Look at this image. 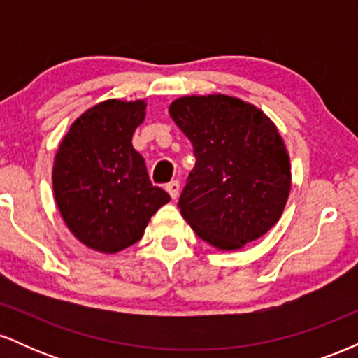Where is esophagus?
<instances>
[{
    "label": "esophagus",
    "instance_id": "obj_1",
    "mask_svg": "<svg viewBox=\"0 0 358 358\" xmlns=\"http://www.w3.org/2000/svg\"><path fill=\"white\" fill-rule=\"evenodd\" d=\"M166 192L170 193V196H171V199L175 200L176 196H178V192H180V183L176 182V180H175V182H170V183L166 185Z\"/></svg>",
    "mask_w": 358,
    "mask_h": 358
}]
</instances>
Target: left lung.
Listing matches in <instances>:
<instances>
[{"label":"left lung","mask_w":358,"mask_h":358,"mask_svg":"<svg viewBox=\"0 0 358 358\" xmlns=\"http://www.w3.org/2000/svg\"><path fill=\"white\" fill-rule=\"evenodd\" d=\"M170 116L196 158L178 202L196 236L236 250L274 227L291 190L289 155L276 124L224 94L180 97Z\"/></svg>","instance_id":"obj_1"}]
</instances>
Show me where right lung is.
I'll return each mask as SVG.
<instances>
[{
  "label": "right lung",
  "instance_id": "add662e5",
  "mask_svg": "<svg viewBox=\"0 0 358 358\" xmlns=\"http://www.w3.org/2000/svg\"><path fill=\"white\" fill-rule=\"evenodd\" d=\"M145 101L109 99L72 122L60 141L52 183L69 231L87 248L114 254L141 239L170 195L153 187L143 156L133 148L145 121Z\"/></svg>",
  "mask_w": 358,
  "mask_h": 358
}]
</instances>
